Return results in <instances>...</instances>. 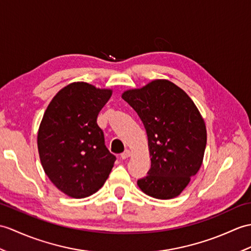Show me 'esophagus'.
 I'll return each mask as SVG.
<instances>
[{"instance_id":"obj_1","label":"esophagus","mask_w":251,"mask_h":251,"mask_svg":"<svg viewBox=\"0 0 251 251\" xmlns=\"http://www.w3.org/2000/svg\"><path fill=\"white\" fill-rule=\"evenodd\" d=\"M129 156H130V151L126 150L124 153L121 154V158H122V159H126V158H128V157H129Z\"/></svg>"}]
</instances>
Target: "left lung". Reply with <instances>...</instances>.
Segmentation results:
<instances>
[{
  "instance_id": "1",
  "label": "left lung",
  "mask_w": 251,
  "mask_h": 251,
  "mask_svg": "<svg viewBox=\"0 0 251 251\" xmlns=\"http://www.w3.org/2000/svg\"><path fill=\"white\" fill-rule=\"evenodd\" d=\"M122 98L138 113L147 130L151 155L148 176L138 179L156 199L177 197L202 165L206 128L191 98L168 80H154Z\"/></svg>"
}]
</instances>
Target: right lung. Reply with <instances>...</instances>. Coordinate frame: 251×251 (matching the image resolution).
Here are the masks:
<instances>
[{
    "label": "right lung",
    "instance_id": "add662e5",
    "mask_svg": "<svg viewBox=\"0 0 251 251\" xmlns=\"http://www.w3.org/2000/svg\"><path fill=\"white\" fill-rule=\"evenodd\" d=\"M111 90L74 82L62 89L47 108L37 135L42 166L64 194L81 199L102 187L116 157L104 144L97 115Z\"/></svg>",
    "mask_w": 251,
    "mask_h": 251
}]
</instances>
